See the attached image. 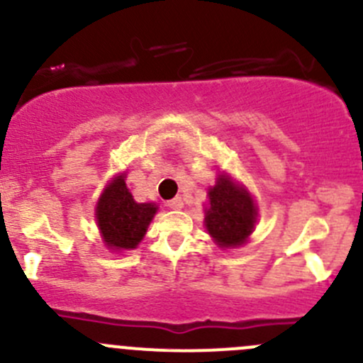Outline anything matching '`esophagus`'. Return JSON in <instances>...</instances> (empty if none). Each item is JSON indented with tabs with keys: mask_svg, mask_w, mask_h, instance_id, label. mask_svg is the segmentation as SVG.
I'll return each instance as SVG.
<instances>
[{
	"mask_svg": "<svg viewBox=\"0 0 363 363\" xmlns=\"http://www.w3.org/2000/svg\"><path fill=\"white\" fill-rule=\"evenodd\" d=\"M182 199L181 196H175V199H172V200H168L167 202V207L168 208H174V211H179V208H182Z\"/></svg>",
	"mask_w": 363,
	"mask_h": 363,
	"instance_id": "34e87169",
	"label": "esophagus"
}]
</instances>
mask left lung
I'll use <instances>...</instances> for the list:
<instances>
[{
  "mask_svg": "<svg viewBox=\"0 0 363 363\" xmlns=\"http://www.w3.org/2000/svg\"><path fill=\"white\" fill-rule=\"evenodd\" d=\"M256 207L246 189L226 175H219L208 189L205 226L219 247L240 246L255 228Z\"/></svg>",
  "mask_w": 363,
  "mask_h": 363,
  "instance_id": "1",
  "label": "left lung"
}]
</instances>
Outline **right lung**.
Instances as JSON below:
<instances>
[{"label":"right lung","mask_w":363,"mask_h":363,"mask_svg":"<svg viewBox=\"0 0 363 363\" xmlns=\"http://www.w3.org/2000/svg\"><path fill=\"white\" fill-rule=\"evenodd\" d=\"M155 203H137L126 188L124 175L116 177L101 195L96 207L98 228L111 250H133L145 235Z\"/></svg>","instance_id":"obj_1"}]
</instances>
